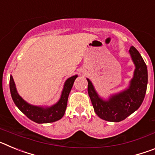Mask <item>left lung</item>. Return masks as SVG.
Instances as JSON below:
<instances>
[{
  "label": "left lung",
  "mask_w": 155,
  "mask_h": 155,
  "mask_svg": "<svg viewBox=\"0 0 155 155\" xmlns=\"http://www.w3.org/2000/svg\"><path fill=\"white\" fill-rule=\"evenodd\" d=\"M135 66L134 76L128 87L118 93L103 98L97 92L92 82L87 78V92L94 110L99 118L109 122H120L137 110L144 98L147 85V69L141 55L136 48L129 50Z\"/></svg>",
  "instance_id": "left-lung-1"
}]
</instances>
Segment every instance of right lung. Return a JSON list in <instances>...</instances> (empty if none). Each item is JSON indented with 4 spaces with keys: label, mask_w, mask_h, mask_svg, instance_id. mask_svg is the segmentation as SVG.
<instances>
[{
    "label": "right lung",
    "mask_w": 155,
    "mask_h": 155,
    "mask_svg": "<svg viewBox=\"0 0 155 155\" xmlns=\"http://www.w3.org/2000/svg\"><path fill=\"white\" fill-rule=\"evenodd\" d=\"M78 75L70 77L66 80L60 99L51 106L34 105L23 99L16 88L13 77H10V91L12 98L15 105L29 120L37 124H49L61 120L65 113L70 91Z\"/></svg>",
    "instance_id": "obj_1"
}]
</instances>
